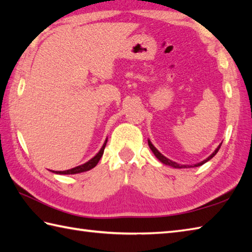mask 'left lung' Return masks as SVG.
Listing matches in <instances>:
<instances>
[{
    "mask_svg": "<svg viewBox=\"0 0 252 252\" xmlns=\"http://www.w3.org/2000/svg\"><path fill=\"white\" fill-rule=\"evenodd\" d=\"M221 145L222 144H220V145H219L218 147H217V149L215 152H213L210 156H209L208 158H206L205 160H202L201 162H198V163H195V164H180V163H178V162H175V161H172V160H170V159H168L167 157H164L163 155L160 153L158 149L155 147L153 144H152V142L148 140V146H149V148L152 149V152L154 153V155L155 156L157 157V159H159L160 161H161L162 163H164V164H167V165H170V167H172V168H176V169H183V168H195V167H199V165H202L203 163H206L207 161H209V160L210 159H212L213 157L216 156L217 155V153L219 152V149H220V147H221Z\"/></svg>",
    "mask_w": 252,
    "mask_h": 252,
    "instance_id": "obj_1",
    "label": "left lung"
}]
</instances>
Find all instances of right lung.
<instances>
[{
  "label": "right lung",
  "instance_id": "obj_1",
  "mask_svg": "<svg viewBox=\"0 0 252 252\" xmlns=\"http://www.w3.org/2000/svg\"><path fill=\"white\" fill-rule=\"evenodd\" d=\"M107 144V138L105 140V143L103 144V146H101V148L99 149V152L95 155V156L90 159L89 161H87L85 163L81 164V165H78V167L76 168H72V169H69V170H65V171H52L51 172L53 173H56V174H77V173H81V172H85V171H89L91 169H93L96 164L98 163L99 159L101 158V156H103L104 154V149H105V146Z\"/></svg>",
  "mask_w": 252,
  "mask_h": 252
}]
</instances>
